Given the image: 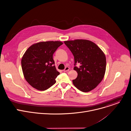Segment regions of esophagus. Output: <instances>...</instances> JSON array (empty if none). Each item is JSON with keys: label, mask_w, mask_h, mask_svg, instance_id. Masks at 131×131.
Masks as SVG:
<instances>
[{"label": "esophagus", "mask_w": 131, "mask_h": 131, "mask_svg": "<svg viewBox=\"0 0 131 131\" xmlns=\"http://www.w3.org/2000/svg\"><path fill=\"white\" fill-rule=\"evenodd\" d=\"M69 69H70L69 67H66L65 69L63 70V71H64V72H67V71H68L69 70Z\"/></svg>", "instance_id": "obj_1"}]
</instances>
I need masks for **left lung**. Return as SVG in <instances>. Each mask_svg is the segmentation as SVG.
<instances>
[{"label": "left lung", "instance_id": "1", "mask_svg": "<svg viewBox=\"0 0 131 131\" xmlns=\"http://www.w3.org/2000/svg\"><path fill=\"white\" fill-rule=\"evenodd\" d=\"M74 58V70L78 73L73 84L83 92H90L103 80L106 68V56L95 43L86 39L65 41ZM77 64L80 66L77 67Z\"/></svg>", "mask_w": 131, "mask_h": 131}]
</instances>
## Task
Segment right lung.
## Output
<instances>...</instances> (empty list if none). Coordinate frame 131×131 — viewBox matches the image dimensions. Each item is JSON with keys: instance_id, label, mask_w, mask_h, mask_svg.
Instances as JSON below:
<instances>
[{"instance_id": "right-lung-1", "label": "right lung", "mask_w": 131, "mask_h": 131, "mask_svg": "<svg viewBox=\"0 0 131 131\" xmlns=\"http://www.w3.org/2000/svg\"><path fill=\"white\" fill-rule=\"evenodd\" d=\"M63 44L60 41H42L29 47L21 60V66L26 81L33 88L45 91L56 82L60 73L57 71L53 54Z\"/></svg>"}]
</instances>
